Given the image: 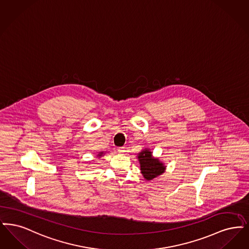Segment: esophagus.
I'll return each instance as SVG.
<instances>
[{
    "label": "esophagus",
    "mask_w": 249,
    "mask_h": 249,
    "mask_svg": "<svg viewBox=\"0 0 249 249\" xmlns=\"http://www.w3.org/2000/svg\"><path fill=\"white\" fill-rule=\"evenodd\" d=\"M118 152H121V153L125 152V148H124V147H119V148H118Z\"/></svg>",
    "instance_id": "obj_1"
}]
</instances>
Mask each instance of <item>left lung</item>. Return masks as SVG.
Masks as SVG:
<instances>
[{"label": "left lung", "instance_id": "1", "mask_svg": "<svg viewBox=\"0 0 249 249\" xmlns=\"http://www.w3.org/2000/svg\"><path fill=\"white\" fill-rule=\"evenodd\" d=\"M138 158L141 162V173L146 179L151 180L157 176L163 173L165 167L158 159L152 157V152H150L149 150L142 151L139 154Z\"/></svg>", "mask_w": 249, "mask_h": 249}]
</instances>
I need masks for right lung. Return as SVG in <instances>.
<instances>
[{"label": "right lung", "mask_w": 249, "mask_h": 249, "mask_svg": "<svg viewBox=\"0 0 249 249\" xmlns=\"http://www.w3.org/2000/svg\"><path fill=\"white\" fill-rule=\"evenodd\" d=\"M102 154H103V153H102V152H100V153H99V154H98V156H101V155H102Z\"/></svg>", "instance_id": "right-lung-1"}]
</instances>
